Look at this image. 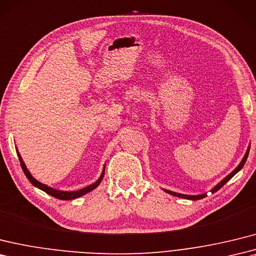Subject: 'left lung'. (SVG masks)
<instances>
[{
  "mask_svg": "<svg viewBox=\"0 0 256 256\" xmlns=\"http://www.w3.org/2000/svg\"><path fill=\"white\" fill-rule=\"evenodd\" d=\"M248 152H250V145H248V150H246V155H244V157L242 158V160H241V162L239 164V166H238V167L231 172V174H229L227 176L224 178V179H222L220 182H219L217 186H214L212 190H210V192L212 193H215V192H217L219 188H220L222 186H224L226 183H227L231 178H232L234 174H236L238 172H239L241 169H242V167L243 166H244V164H246V159H248ZM164 191L166 192V193H168V194H170V195H174V196H176V198H186V200H202V198H206L207 196V193H203V194H198V195H186V194H181V193H176V192H172V191H169V190H166V188H162Z\"/></svg>",
  "mask_w": 256,
  "mask_h": 256,
  "instance_id": "obj_1",
  "label": "left lung"
}]
</instances>
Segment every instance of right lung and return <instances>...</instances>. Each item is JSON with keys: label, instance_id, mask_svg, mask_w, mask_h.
I'll list each match as a JSON object with an SVG mask.
<instances>
[{"label": "right lung", "instance_id": "1", "mask_svg": "<svg viewBox=\"0 0 256 256\" xmlns=\"http://www.w3.org/2000/svg\"><path fill=\"white\" fill-rule=\"evenodd\" d=\"M17 155H18L20 162V166H22V168L24 174H25V176H27V179H28L29 181H30V183L32 184V186H36V188H40V190H42L44 192H46V193H48L49 195L53 196V198H58V200H74V198H80V196L85 195V194L89 193L90 191H92V190L96 188L99 186V184H100V182L102 181L104 176V168H106V167L104 166V169H102V172H101L99 179H98L96 182H94V183L90 184V186H86V188H84L77 190V191H70V192H68V191H60V190H56V188H51V186H46V184H44V183H41V182L36 180L32 176L30 172L28 171V169H27V167H26V164H25V162H24V160H22V156H20V154L18 152V150H17Z\"/></svg>", "mask_w": 256, "mask_h": 256}]
</instances>
